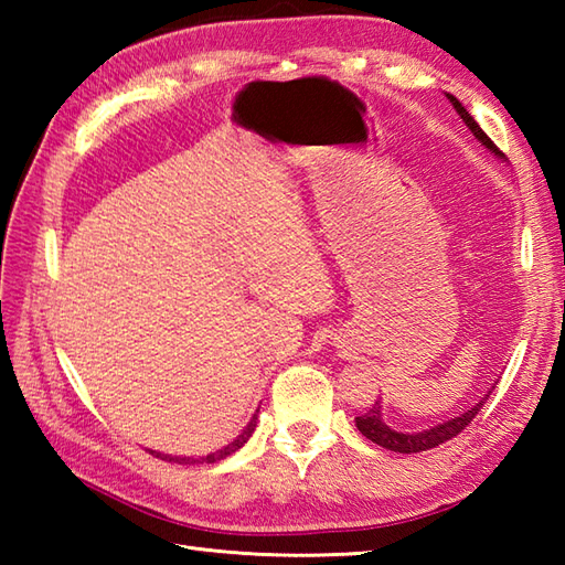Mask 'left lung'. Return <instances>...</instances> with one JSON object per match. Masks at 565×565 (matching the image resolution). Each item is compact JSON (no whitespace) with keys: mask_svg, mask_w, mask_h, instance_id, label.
<instances>
[{"mask_svg":"<svg viewBox=\"0 0 565 565\" xmlns=\"http://www.w3.org/2000/svg\"><path fill=\"white\" fill-rule=\"evenodd\" d=\"M447 99L451 102V106L456 109V114H459V116L463 118V124H466V126H468V130H471V134L476 136V140L481 142V146H486V148H488L490 152H493V154H498L500 160H505V154H502V152L495 148V142L490 140V138L483 134V128L478 126V124H476V118L463 109L461 102L456 99L454 94H447ZM483 401H486V398H483ZM483 401H481V403H476L473 407H468V411H466L463 415H459V417H451V419H447V423L435 425V427L423 429V431H398V429L388 427L386 423H383V415H381V401H376L374 405H371L364 415L354 417V423H356V429L362 431V435H364L366 439H371L374 444H379V447H383V449H388V451H398V454H417V451L435 449V447H439V444L449 441L451 437L459 435V431H461V429H463L468 423H471V419L478 415V411H481V407H483Z\"/></svg>","mask_w":565,"mask_h":565,"instance_id":"obj_1","label":"left lung"}]
</instances>
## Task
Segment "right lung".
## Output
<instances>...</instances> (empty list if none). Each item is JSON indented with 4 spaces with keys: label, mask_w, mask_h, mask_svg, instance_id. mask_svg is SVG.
I'll return each mask as SVG.
<instances>
[{
    "label": "right lung",
    "mask_w": 565,
    "mask_h": 565,
    "mask_svg": "<svg viewBox=\"0 0 565 565\" xmlns=\"http://www.w3.org/2000/svg\"><path fill=\"white\" fill-rule=\"evenodd\" d=\"M255 427H257V415L249 419L247 427L239 431V435L231 444H227V447L213 451V454H206V456H199V459H194V456H172V454H162V451H152V449H148V451L152 456H158V459H162V461H174V463H215V461L225 459V456H231L233 451H237L239 447H245L247 439L252 437V431H255Z\"/></svg>",
    "instance_id": "right-lung-1"
}]
</instances>
